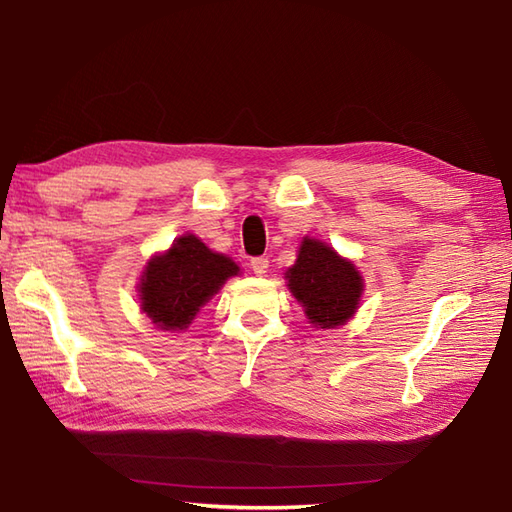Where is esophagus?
<instances>
[{"instance_id": "34e87169", "label": "esophagus", "mask_w": 512, "mask_h": 512, "mask_svg": "<svg viewBox=\"0 0 512 512\" xmlns=\"http://www.w3.org/2000/svg\"><path fill=\"white\" fill-rule=\"evenodd\" d=\"M250 268H253V273L255 275H266V270H268V257H253L250 259Z\"/></svg>"}]
</instances>
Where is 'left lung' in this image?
<instances>
[{
	"label": "left lung",
	"instance_id": "obj_1",
	"mask_svg": "<svg viewBox=\"0 0 512 512\" xmlns=\"http://www.w3.org/2000/svg\"><path fill=\"white\" fill-rule=\"evenodd\" d=\"M288 288L303 303L308 319L328 330L343 325L356 312L363 279L354 264L330 246L306 237L297 264L288 270Z\"/></svg>",
	"mask_w": 512,
	"mask_h": 512
}]
</instances>
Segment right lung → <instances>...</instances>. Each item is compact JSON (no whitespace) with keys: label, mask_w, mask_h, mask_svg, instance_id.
I'll return each instance as SVG.
<instances>
[{"label":"right lung","mask_w":512,"mask_h":512,"mask_svg":"<svg viewBox=\"0 0 512 512\" xmlns=\"http://www.w3.org/2000/svg\"><path fill=\"white\" fill-rule=\"evenodd\" d=\"M237 264L206 248L195 235L178 237L165 255L147 264L140 279V306L162 330H184Z\"/></svg>","instance_id":"1"}]
</instances>
